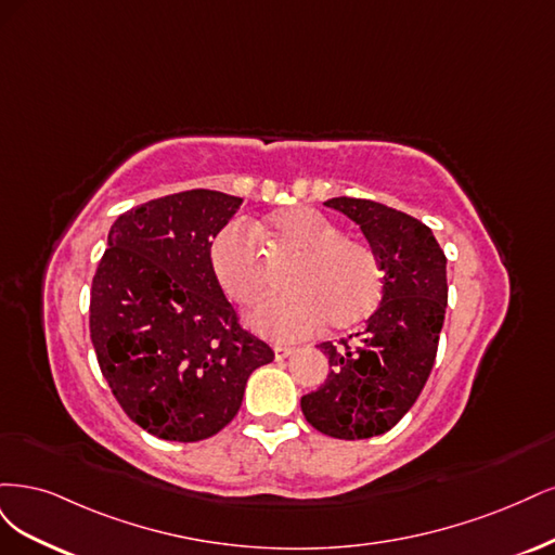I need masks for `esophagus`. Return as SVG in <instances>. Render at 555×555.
Listing matches in <instances>:
<instances>
[{"label":"esophagus","instance_id":"1","mask_svg":"<svg viewBox=\"0 0 555 555\" xmlns=\"http://www.w3.org/2000/svg\"><path fill=\"white\" fill-rule=\"evenodd\" d=\"M293 352H295V348H291V346H274L276 360H285V357H291Z\"/></svg>","mask_w":555,"mask_h":555}]
</instances>
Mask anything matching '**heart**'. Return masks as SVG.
Masks as SVG:
<instances>
[{
  "label": "heart",
  "mask_w": 555,
  "mask_h": 555,
  "mask_svg": "<svg viewBox=\"0 0 555 555\" xmlns=\"http://www.w3.org/2000/svg\"><path fill=\"white\" fill-rule=\"evenodd\" d=\"M262 235L279 251L295 254L285 267L288 291L264 297L251 313V325L270 338L291 341L325 323L346 330L366 320L383 297V270L373 248L338 235L336 223L311 207L272 214ZM211 272L230 299L254 304L267 281L256 235L242 221L223 225L209 244Z\"/></svg>",
  "instance_id": "heart-1"
}]
</instances>
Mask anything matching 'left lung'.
<instances>
[{"label":"left lung","instance_id":"8db88e82","mask_svg":"<svg viewBox=\"0 0 555 555\" xmlns=\"http://www.w3.org/2000/svg\"><path fill=\"white\" fill-rule=\"evenodd\" d=\"M327 207L362 228L383 270V297L362 332L320 344L330 357L325 385L301 397V413L320 434L364 440L395 426L436 362L447 309V258L434 232L410 214L362 198Z\"/></svg>","mask_w":555,"mask_h":555}]
</instances>
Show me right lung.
I'll use <instances>...</instances> for the list:
<instances>
[{
	"label": "right lung",
	"instance_id": "add662e5",
	"mask_svg": "<svg viewBox=\"0 0 555 555\" xmlns=\"http://www.w3.org/2000/svg\"><path fill=\"white\" fill-rule=\"evenodd\" d=\"M242 198L191 189L124 211L108 232L89 334L115 399L147 434L205 440L232 422L274 350L240 325L209 264Z\"/></svg>",
	"mask_w": 555,
	"mask_h": 555
}]
</instances>
